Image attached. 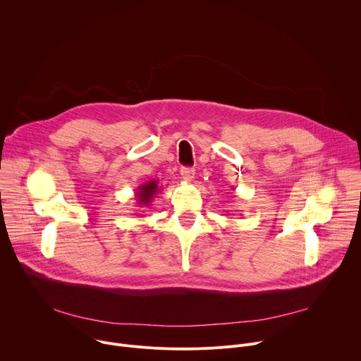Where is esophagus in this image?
<instances>
[{
  "instance_id": "esophagus-1",
  "label": "esophagus",
  "mask_w": 361,
  "mask_h": 361,
  "mask_svg": "<svg viewBox=\"0 0 361 361\" xmlns=\"http://www.w3.org/2000/svg\"><path fill=\"white\" fill-rule=\"evenodd\" d=\"M180 174H181V178L185 180V181H191L194 178V174H195V170L194 169H190V167H183L180 170Z\"/></svg>"
}]
</instances>
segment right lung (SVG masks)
Wrapping results in <instances>:
<instances>
[{
    "instance_id": "1",
    "label": "right lung",
    "mask_w": 361,
    "mask_h": 361,
    "mask_svg": "<svg viewBox=\"0 0 361 361\" xmlns=\"http://www.w3.org/2000/svg\"><path fill=\"white\" fill-rule=\"evenodd\" d=\"M161 191V185H159V180H149L141 184L135 191V200L140 207H148L154 195Z\"/></svg>"
}]
</instances>
